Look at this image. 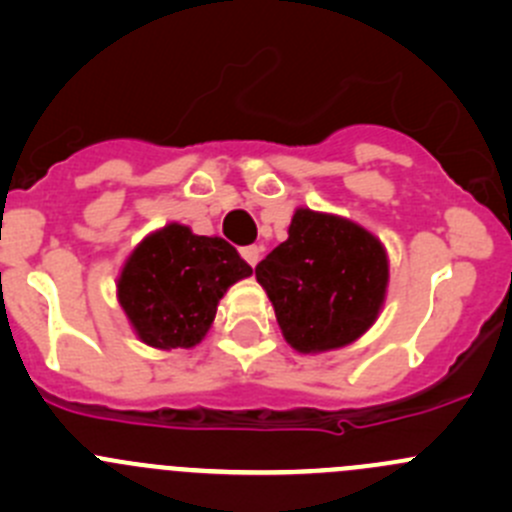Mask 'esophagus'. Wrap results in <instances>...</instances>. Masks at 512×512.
Segmentation results:
<instances>
[{"label":"esophagus","instance_id":"34e87169","mask_svg":"<svg viewBox=\"0 0 512 512\" xmlns=\"http://www.w3.org/2000/svg\"><path fill=\"white\" fill-rule=\"evenodd\" d=\"M240 255H242V260L247 262V265H250V267H257V262H260V257H262V247H257V245H247V247H242Z\"/></svg>","mask_w":512,"mask_h":512}]
</instances>
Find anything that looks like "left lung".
I'll return each mask as SVG.
<instances>
[{"label":"left lung","instance_id":"obj_1","mask_svg":"<svg viewBox=\"0 0 512 512\" xmlns=\"http://www.w3.org/2000/svg\"><path fill=\"white\" fill-rule=\"evenodd\" d=\"M287 232L255 267L287 344L317 354L356 342L379 317L389 285V257L379 237L309 208L294 213Z\"/></svg>","mask_w":512,"mask_h":512}]
</instances>
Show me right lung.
<instances>
[{"mask_svg": "<svg viewBox=\"0 0 512 512\" xmlns=\"http://www.w3.org/2000/svg\"><path fill=\"white\" fill-rule=\"evenodd\" d=\"M250 275L252 267L223 237L170 223L131 252L118 277V302L148 347L193 349L208 334L227 287Z\"/></svg>", "mask_w": 512, "mask_h": 512, "instance_id": "1", "label": "right lung"}]
</instances>
